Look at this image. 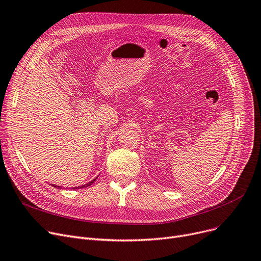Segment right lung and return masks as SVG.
I'll list each match as a JSON object with an SVG mask.
<instances>
[{
	"label": "right lung",
	"mask_w": 261,
	"mask_h": 261,
	"mask_svg": "<svg viewBox=\"0 0 261 261\" xmlns=\"http://www.w3.org/2000/svg\"><path fill=\"white\" fill-rule=\"evenodd\" d=\"M95 180H96V179H94L93 181H91L90 183H88V184H86V185H82V186H79V187H74L73 189H77V188H85V187H88V186L92 185V183H94V182H95ZM53 186H54V187H56V188H59V187H60V186H57V185H53Z\"/></svg>",
	"instance_id": "1"
}]
</instances>
